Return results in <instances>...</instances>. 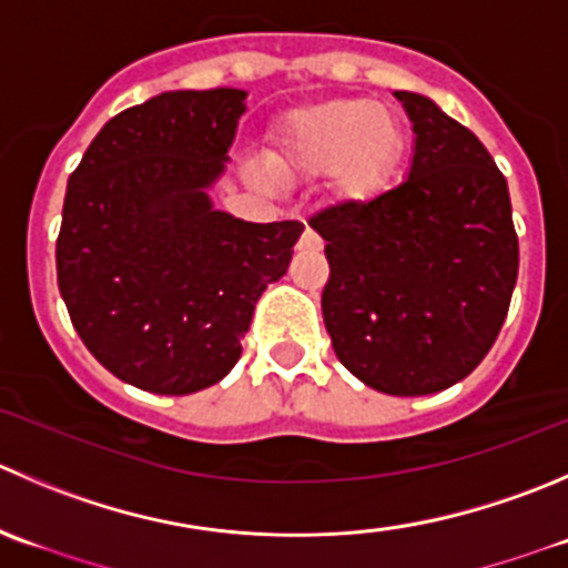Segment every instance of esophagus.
Returning a JSON list of instances; mask_svg holds the SVG:
<instances>
[{
	"instance_id": "34e87169",
	"label": "esophagus",
	"mask_w": 568,
	"mask_h": 568,
	"mask_svg": "<svg viewBox=\"0 0 568 568\" xmlns=\"http://www.w3.org/2000/svg\"><path fill=\"white\" fill-rule=\"evenodd\" d=\"M300 246H302V250H322V239H318V235L313 233L311 227H307L305 233H302V241H300Z\"/></svg>"
}]
</instances>
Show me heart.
Returning a JSON list of instances; mask_svg holds the SVG:
<instances>
[{"label": "heart", "mask_w": 568, "mask_h": 568, "mask_svg": "<svg viewBox=\"0 0 568 568\" xmlns=\"http://www.w3.org/2000/svg\"><path fill=\"white\" fill-rule=\"evenodd\" d=\"M405 126L374 99L341 97L291 110L274 130L268 169L280 180L327 174L341 202H368L394 183Z\"/></svg>", "instance_id": "b5f03b06"}]
</instances>
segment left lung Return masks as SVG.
Listing matches in <instances>:
<instances>
[{"label": "left lung", "mask_w": 568, "mask_h": 568, "mask_svg": "<svg viewBox=\"0 0 568 568\" xmlns=\"http://www.w3.org/2000/svg\"><path fill=\"white\" fill-rule=\"evenodd\" d=\"M413 124L402 185L311 219L327 241L324 327L368 388L424 396L469 377L497 341L519 274L503 172L433 99L394 91Z\"/></svg>", "instance_id": "obj_1"}]
</instances>
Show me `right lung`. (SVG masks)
<instances>
[{"instance_id":"add662e5","label":"right lung","mask_w":568,"mask_h":568,"mask_svg":"<svg viewBox=\"0 0 568 568\" xmlns=\"http://www.w3.org/2000/svg\"><path fill=\"white\" fill-rule=\"evenodd\" d=\"M244 110L239 88L158 93L113 115L65 185L60 296L88 352L141 390L227 377L305 230L213 207Z\"/></svg>"}]
</instances>
